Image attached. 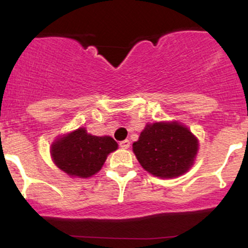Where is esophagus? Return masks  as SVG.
<instances>
[{
  "label": "esophagus",
  "instance_id": "1",
  "mask_svg": "<svg viewBox=\"0 0 248 248\" xmlns=\"http://www.w3.org/2000/svg\"><path fill=\"white\" fill-rule=\"evenodd\" d=\"M119 146H120L122 149H128V148H129V146H130V142H129V140H124V141H121L120 143H119Z\"/></svg>",
  "mask_w": 248,
  "mask_h": 248
}]
</instances>
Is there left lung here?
Returning a JSON list of instances; mask_svg holds the SVG:
<instances>
[{"instance_id": "left-lung-1", "label": "left lung", "mask_w": 248, "mask_h": 248, "mask_svg": "<svg viewBox=\"0 0 248 248\" xmlns=\"http://www.w3.org/2000/svg\"><path fill=\"white\" fill-rule=\"evenodd\" d=\"M133 152L144 170L156 177L172 178L192 167L198 140L178 122L148 124L133 143Z\"/></svg>"}]
</instances>
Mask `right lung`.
I'll use <instances>...</instances> for the list:
<instances>
[{
    "instance_id": "1",
    "label": "right lung",
    "mask_w": 248,
    "mask_h": 248,
    "mask_svg": "<svg viewBox=\"0 0 248 248\" xmlns=\"http://www.w3.org/2000/svg\"><path fill=\"white\" fill-rule=\"evenodd\" d=\"M118 149L110 136L91 135L78 128L51 144V157L62 171L71 177L87 178L104 166L108 154Z\"/></svg>"
}]
</instances>
